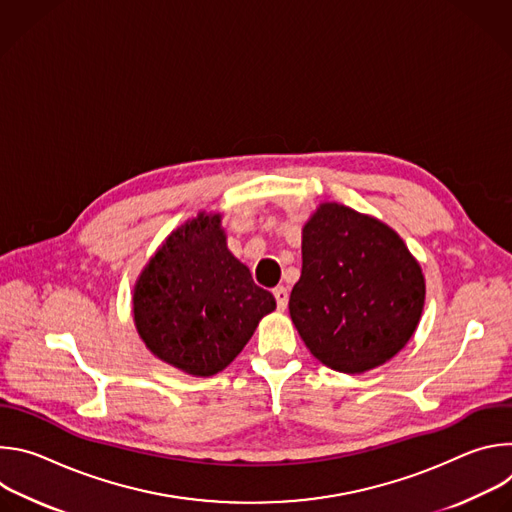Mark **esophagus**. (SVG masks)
Wrapping results in <instances>:
<instances>
[{
	"label": "esophagus",
	"mask_w": 512,
	"mask_h": 512,
	"mask_svg": "<svg viewBox=\"0 0 512 512\" xmlns=\"http://www.w3.org/2000/svg\"><path fill=\"white\" fill-rule=\"evenodd\" d=\"M273 296H275V302H277V308L283 312L285 308H287V300H289V294H287V289L283 287V285H277L275 289H273Z\"/></svg>",
	"instance_id": "esophagus-1"
}]
</instances>
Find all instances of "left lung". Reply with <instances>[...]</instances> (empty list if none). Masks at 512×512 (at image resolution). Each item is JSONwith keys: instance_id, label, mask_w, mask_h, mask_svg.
<instances>
[{"instance_id": "obj_1", "label": "left lung", "mask_w": 512, "mask_h": 512, "mask_svg": "<svg viewBox=\"0 0 512 512\" xmlns=\"http://www.w3.org/2000/svg\"><path fill=\"white\" fill-rule=\"evenodd\" d=\"M425 277L379 218L322 202L302 229V275L289 316L326 367L360 375L391 360L417 330Z\"/></svg>"}]
</instances>
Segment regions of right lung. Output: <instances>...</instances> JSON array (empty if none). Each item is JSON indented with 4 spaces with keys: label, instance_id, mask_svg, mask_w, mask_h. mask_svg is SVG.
Segmentation results:
<instances>
[{
    "label": "right lung",
    "instance_id": "right-lung-1",
    "mask_svg": "<svg viewBox=\"0 0 512 512\" xmlns=\"http://www.w3.org/2000/svg\"><path fill=\"white\" fill-rule=\"evenodd\" d=\"M275 298L227 247L221 212H198L172 231L133 287V322L170 367L212 377L251 340Z\"/></svg>",
    "mask_w": 512,
    "mask_h": 512
}]
</instances>
